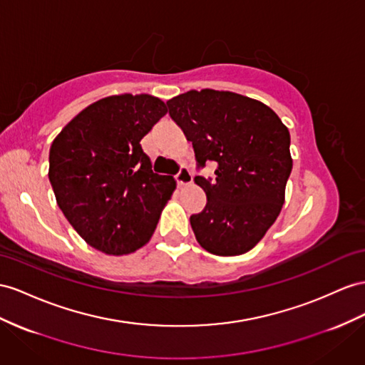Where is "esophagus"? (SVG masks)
<instances>
[{
  "label": "esophagus",
  "instance_id": "34e87169",
  "mask_svg": "<svg viewBox=\"0 0 365 365\" xmlns=\"http://www.w3.org/2000/svg\"><path fill=\"white\" fill-rule=\"evenodd\" d=\"M175 182H177V185H179V186L188 185V183L192 182V174H191V171L188 170V168H186V166L180 168L179 173L175 174Z\"/></svg>",
  "mask_w": 365,
  "mask_h": 365
}]
</instances>
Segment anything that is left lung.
Listing matches in <instances>:
<instances>
[{"label": "left lung", "instance_id": "left-lung-1", "mask_svg": "<svg viewBox=\"0 0 365 365\" xmlns=\"http://www.w3.org/2000/svg\"><path fill=\"white\" fill-rule=\"evenodd\" d=\"M166 105L192 143L197 170L216 163L214 179H194L207 194L190 217L195 239L216 256L247 253L282 210L293 168L288 129L264 103L235 92L190 91Z\"/></svg>", "mask_w": 365, "mask_h": 365}]
</instances>
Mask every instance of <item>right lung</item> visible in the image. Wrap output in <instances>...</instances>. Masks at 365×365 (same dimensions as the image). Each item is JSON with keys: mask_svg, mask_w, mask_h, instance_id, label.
Returning <instances> with one entry per match:
<instances>
[{"mask_svg": "<svg viewBox=\"0 0 365 365\" xmlns=\"http://www.w3.org/2000/svg\"><path fill=\"white\" fill-rule=\"evenodd\" d=\"M162 100L112 96L83 109L49 153V180L64 216L106 255L133 253L151 239L175 182L151 170L142 140L166 114Z\"/></svg>", "mask_w": 365, "mask_h": 365, "instance_id": "right-lung-1", "label": "right lung"}]
</instances>
